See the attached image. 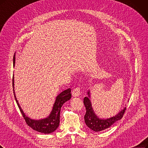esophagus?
<instances>
[{"instance_id":"34e87169","label":"esophagus","mask_w":148,"mask_h":148,"mask_svg":"<svg viewBox=\"0 0 148 148\" xmlns=\"http://www.w3.org/2000/svg\"><path fill=\"white\" fill-rule=\"evenodd\" d=\"M80 94V89L79 88H74L73 91H72V95L74 96V97H78L79 96Z\"/></svg>"}]
</instances>
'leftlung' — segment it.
I'll return each mask as SVG.
<instances>
[{
    "label": "left lung",
    "mask_w": 148,
    "mask_h": 148,
    "mask_svg": "<svg viewBox=\"0 0 148 148\" xmlns=\"http://www.w3.org/2000/svg\"><path fill=\"white\" fill-rule=\"evenodd\" d=\"M89 97V92H88ZM89 97H85L84 98V104L86 107V113L84 115V121L88 127L94 132H100L108 129L111 125H113L116 121H118L123 118V115L125 113L126 108L121 110L119 113L114 117H112L109 119H99L97 116L92 108V105Z\"/></svg>",
    "instance_id": "8db88e82"
}]
</instances>
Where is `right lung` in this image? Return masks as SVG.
<instances>
[{
    "mask_svg": "<svg viewBox=\"0 0 148 148\" xmlns=\"http://www.w3.org/2000/svg\"><path fill=\"white\" fill-rule=\"evenodd\" d=\"M15 59L13 60V65H14ZM14 76H13V88H14ZM71 89L70 88L67 89L62 92L60 94H59L56 101L53 106V108L51 113L49 114L48 118L41 119V120H33L30 119L27 116H25L24 113L23 111L20 107L18 101L16 98V96L14 94V90L13 89V93L15 100L16 101V103L19 107V109L21 111V113L23 116V118L25 121L26 124L31 127L32 128L37 132H41L43 134H50L54 132L57 129L59 125L60 122V112L61 107L62 106L63 104L71 99L72 94H71Z\"/></svg>",
    "mask_w": 148,
    "mask_h": 148,
    "instance_id": "add662e5",
    "label": "right lung"
}]
</instances>
